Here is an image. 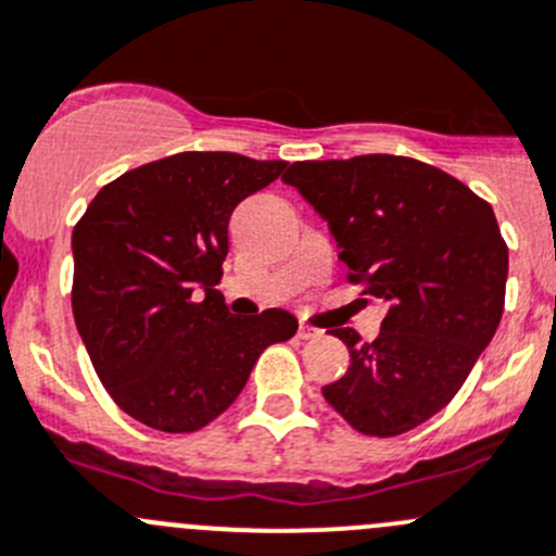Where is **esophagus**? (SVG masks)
I'll use <instances>...</instances> for the list:
<instances>
[{"instance_id":"obj_1","label":"esophagus","mask_w":556,"mask_h":556,"mask_svg":"<svg viewBox=\"0 0 556 556\" xmlns=\"http://www.w3.org/2000/svg\"><path fill=\"white\" fill-rule=\"evenodd\" d=\"M298 336L303 338V341H308V338H319V336H321V330H316V327H311V325H305V321H300Z\"/></svg>"}]
</instances>
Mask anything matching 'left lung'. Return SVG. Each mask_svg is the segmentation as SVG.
I'll return each instance as SVG.
<instances>
[{"label":"left lung","mask_w":556,"mask_h":556,"mask_svg":"<svg viewBox=\"0 0 556 556\" xmlns=\"http://www.w3.org/2000/svg\"><path fill=\"white\" fill-rule=\"evenodd\" d=\"M283 182L327 220L349 281L390 305L377 341L332 330L349 368L327 404L368 437H399L451 404L505 308L507 245L489 202L401 155L300 161Z\"/></svg>","instance_id":"obj_1"}]
</instances>
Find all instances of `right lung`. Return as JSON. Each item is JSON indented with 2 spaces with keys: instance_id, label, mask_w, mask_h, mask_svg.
<instances>
[{
  "instance_id": "1",
  "label": "right lung",
  "mask_w": 556,
  "mask_h": 556,
  "mask_svg": "<svg viewBox=\"0 0 556 556\" xmlns=\"http://www.w3.org/2000/svg\"><path fill=\"white\" fill-rule=\"evenodd\" d=\"M287 161L179 152L125 172L73 229V316L100 382L134 420L199 431L229 409L258 354L298 319L231 316L218 292L229 220Z\"/></svg>"
}]
</instances>
